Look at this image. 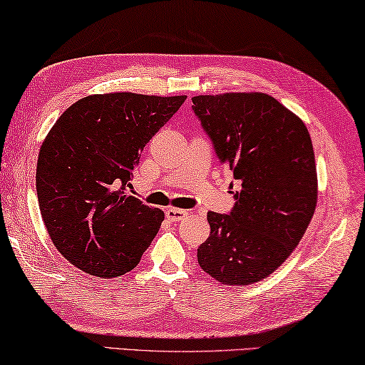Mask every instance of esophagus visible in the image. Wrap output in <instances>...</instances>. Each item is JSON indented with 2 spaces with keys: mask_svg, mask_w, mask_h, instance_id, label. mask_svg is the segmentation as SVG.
<instances>
[{
  "mask_svg": "<svg viewBox=\"0 0 365 365\" xmlns=\"http://www.w3.org/2000/svg\"><path fill=\"white\" fill-rule=\"evenodd\" d=\"M187 216V211L183 210H177V207H169V210L165 211V217L169 219L170 222H178L182 221V219Z\"/></svg>",
  "mask_w": 365,
  "mask_h": 365,
  "instance_id": "1",
  "label": "esophagus"
}]
</instances>
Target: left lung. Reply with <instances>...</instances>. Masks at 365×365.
<instances>
[{
  "label": "left lung",
  "instance_id": "8db88e82",
  "mask_svg": "<svg viewBox=\"0 0 365 365\" xmlns=\"http://www.w3.org/2000/svg\"><path fill=\"white\" fill-rule=\"evenodd\" d=\"M192 102L219 162L240 185L230 212H207L211 234L198 263L222 284H253L286 262L314 216L317 169L307 126L262 92Z\"/></svg>",
  "mask_w": 365,
  "mask_h": 365
}]
</instances>
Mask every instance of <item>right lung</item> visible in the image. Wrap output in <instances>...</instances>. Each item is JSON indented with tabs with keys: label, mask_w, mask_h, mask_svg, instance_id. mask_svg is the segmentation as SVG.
Listing matches in <instances>:
<instances>
[{
	"label": "right lung",
	"mask_w": 365,
	"mask_h": 365,
	"mask_svg": "<svg viewBox=\"0 0 365 365\" xmlns=\"http://www.w3.org/2000/svg\"><path fill=\"white\" fill-rule=\"evenodd\" d=\"M185 99L88 96L45 138L36 175L40 214L58 252L84 273H128L158 235L164 212L130 195L133 170Z\"/></svg>",
	"instance_id": "add662e5"
}]
</instances>
